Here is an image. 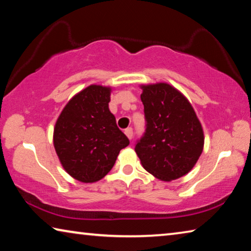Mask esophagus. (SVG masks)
I'll return each instance as SVG.
<instances>
[{
    "instance_id": "obj_1",
    "label": "esophagus",
    "mask_w": 251,
    "mask_h": 251,
    "mask_svg": "<svg viewBox=\"0 0 251 251\" xmlns=\"http://www.w3.org/2000/svg\"><path fill=\"white\" fill-rule=\"evenodd\" d=\"M125 135L128 137L129 139L133 138V128H130V127H128V128L125 129Z\"/></svg>"
}]
</instances>
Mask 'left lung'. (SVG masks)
I'll list each match as a JSON object with an SVG mask.
<instances>
[{
	"label": "left lung",
	"mask_w": 251,
	"mask_h": 251,
	"mask_svg": "<svg viewBox=\"0 0 251 251\" xmlns=\"http://www.w3.org/2000/svg\"><path fill=\"white\" fill-rule=\"evenodd\" d=\"M146 133L135 146L143 167L163 181L188 174L203 150V130L192 104L171 84L141 85Z\"/></svg>",
	"instance_id": "left-lung-1"
}]
</instances>
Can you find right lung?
<instances>
[{
  "label": "right lung",
  "instance_id": "obj_1",
  "mask_svg": "<svg viewBox=\"0 0 251 251\" xmlns=\"http://www.w3.org/2000/svg\"><path fill=\"white\" fill-rule=\"evenodd\" d=\"M112 87L92 84L75 94L55 123L53 143L63 168L74 179L100 180L128 146L108 103Z\"/></svg>",
  "mask_w": 251,
  "mask_h": 251
}]
</instances>
